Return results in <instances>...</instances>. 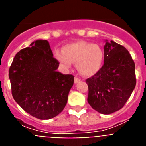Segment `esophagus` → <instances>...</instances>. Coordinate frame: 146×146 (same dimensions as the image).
<instances>
[{
  "instance_id": "1",
  "label": "esophagus",
  "mask_w": 146,
  "mask_h": 146,
  "mask_svg": "<svg viewBox=\"0 0 146 146\" xmlns=\"http://www.w3.org/2000/svg\"><path fill=\"white\" fill-rule=\"evenodd\" d=\"M74 83H77V82H79V81H80V79H79V78H78V77H74Z\"/></svg>"
}]
</instances>
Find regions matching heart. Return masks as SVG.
Returning a JSON list of instances; mask_svg holds the SVG:
<instances>
[{
    "label": "heart",
    "mask_w": 146,
    "mask_h": 146,
    "mask_svg": "<svg viewBox=\"0 0 146 146\" xmlns=\"http://www.w3.org/2000/svg\"><path fill=\"white\" fill-rule=\"evenodd\" d=\"M54 55L66 69H69L75 63L80 74L91 77L96 74L102 66L104 51L99 45L85 41L73 42L64 46L63 52L55 50Z\"/></svg>",
    "instance_id": "1"
}]
</instances>
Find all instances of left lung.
<instances>
[{
  "label": "left lung",
  "mask_w": 146,
  "mask_h": 146,
  "mask_svg": "<svg viewBox=\"0 0 146 146\" xmlns=\"http://www.w3.org/2000/svg\"><path fill=\"white\" fill-rule=\"evenodd\" d=\"M88 102L102 114H111L124 106L136 85L135 64L129 51L116 42L106 40L104 65L86 80Z\"/></svg>",
  "instance_id": "left-lung-1"
}]
</instances>
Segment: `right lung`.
<instances>
[{
  "label": "right lung",
  "mask_w": 146,
  "mask_h": 146,
  "mask_svg": "<svg viewBox=\"0 0 146 146\" xmlns=\"http://www.w3.org/2000/svg\"><path fill=\"white\" fill-rule=\"evenodd\" d=\"M16 54L9 70L11 94L16 102L35 118L47 120L63 111L74 76L57 72L47 40H37Z\"/></svg>",
  "instance_id": "1"
}]
</instances>
